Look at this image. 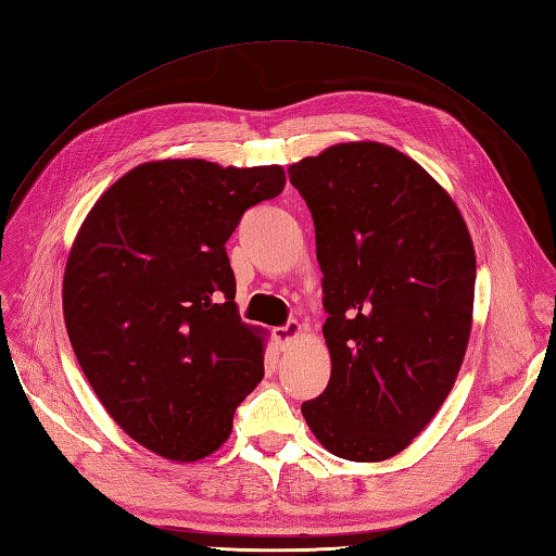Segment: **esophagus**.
<instances>
[{"mask_svg":"<svg viewBox=\"0 0 556 556\" xmlns=\"http://www.w3.org/2000/svg\"><path fill=\"white\" fill-rule=\"evenodd\" d=\"M300 334H302V325L296 323V320H288L286 325H280V328L274 330L276 342H278L280 346H290Z\"/></svg>","mask_w":556,"mask_h":556,"instance_id":"obj_1","label":"esophagus"}]
</instances>
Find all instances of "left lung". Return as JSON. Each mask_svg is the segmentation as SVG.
I'll return each instance as SVG.
<instances>
[{
  "label": "left lung",
  "mask_w": 556,
  "mask_h": 556,
  "mask_svg": "<svg viewBox=\"0 0 556 556\" xmlns=\"http://www.w3.org/2000/svg\"><path fill=\"white\" fill-rule=\"evenodd\" d=\"M316 226L332 372L302 413L337 457L401 453L451 394L477 256L463 214L396 148L340 143L288 169Z\"/></svg>",
  "instance_id": "8db88e82"
}]
</instances>
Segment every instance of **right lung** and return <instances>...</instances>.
Instances as JSON below:
<instances>
[{
    "mask_svg": "<svg viewBox=\"0 0 556 556\" xmlns=\"http://www.w3.org/2000/svg\"><path fill=\"white\" fill-rule=\"evenodd\" d=\"M282 186L278 165L146 162L79 228L63 278L67 337L108 415L148 451L179 463L214 453L262 382L264 344L238 316L226 240Z\"/></svg>",
    "mask_w": 556,
    "mask_h": 556,
    "instance_id": "right-lung-1",
    "label": "right lung"
}]
</instances>
